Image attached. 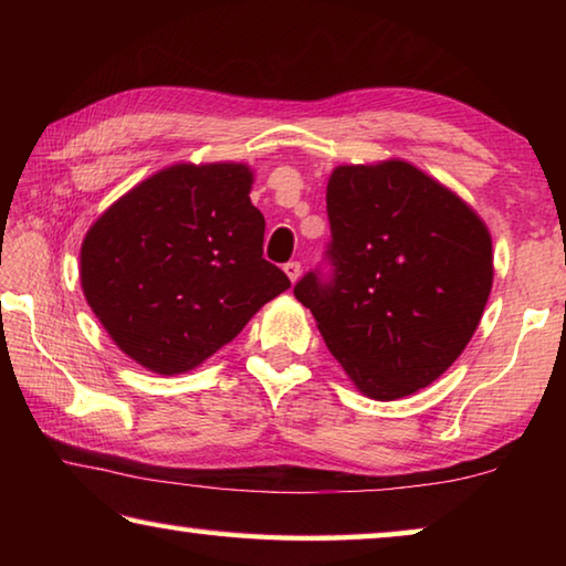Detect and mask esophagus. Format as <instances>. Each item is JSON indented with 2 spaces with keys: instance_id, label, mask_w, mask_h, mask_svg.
Returning a JSON list of instances; mask_svg holds the SVG:
<instances>
[{
  "instance_id": "34e87169",
  "label": "esophagus",
  "mask_w": 566,
  "mask_h": 566,
  "mask_svg": "<svg viewBox=\"0 0 566 566\" xmlns=\"http://www.w3.org/2000/svg\"><path fill=\"white\" fill-rule=\"evenodd\" d=\"M284 274L290 276L292 284H294L296 280H300V274H302V264H300V262H286V264H284Z\"/></svg>"
}]
</instances>
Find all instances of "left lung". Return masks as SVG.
I'll return each mask as SVG.
<instances>
[{"instance_id": "1", "label": "left lung", "mask_w": 566, "mask_h": 566, "mask_svg": "<svg viewBox=\"0 0 566 566\" xmlns=\"http://www.w3.org/2000/svg\"><path fill=\"white\" fill-rule=\"evenodd\" d=\"M327 214L332 276L304 274L294 296L361 395H415L479 327L494 276L490 229L401 159L334 169Z\"/></svg>"}]
</instances>
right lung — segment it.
<instances>
[{
    "label": "right lung",
    "instance_id": "1",
    "mask_svg": "<svg viewBox=\"0 0 566 566\" xmlns=\"http://www.w3.org/2000/svg\"><path fill=\"white\" fill-rule=\"evenodd\" d=\"M254 175L237 161L171 165L119 197L82 242L80 280L114 344L157 375H181L290 290L262 256Z\"/></svg>",
    "mask_w": 566,
    "mask_h": 566
}]
</instances>
